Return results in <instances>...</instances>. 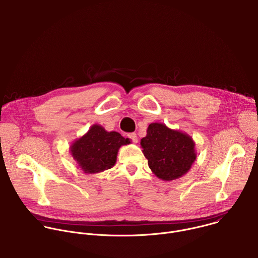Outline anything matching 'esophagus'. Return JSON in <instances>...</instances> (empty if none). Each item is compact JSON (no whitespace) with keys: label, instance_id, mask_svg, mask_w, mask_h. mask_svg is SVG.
I'll list each match as a JSON object with an SVG mask.
<instances>
[{"label":"esophagus","instance_id":"34e87169","mask_svg":"<svg viewBox=\"0 0 258 258\" xmlns=\"http://www.w3.org/2000/svg\"><path fill=\"white\" fill-rule=\"evenodd\" d=\"M127 137L133 141V143H135V144H137V143H138V137H137V134L132 133V134H128V135H127Z\"/></svg>","mask_w":258,"mask_h":258}]
</instances>
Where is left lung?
Returning a JSON list of instances; mask_svg holds the SVG:
<instances>
[{"instance_id":"left-lung-1","label":"left lung","mask_w":258,"mask_h":258,"mask_svg":"<svg viewBox=\"0 0 258 258\" xmlns=\"http://www.w3.org/2000/svg\"><path fill=\"white\" fill-rule=\"evenodd\" d=\"M141 146L152 172L164 181L185 175L197 159L192 138L161 122H153L148 126Z\"/></svg>"}]
</instances>
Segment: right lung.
<instances>
[{"label": "right lung", "mask_w": 258, "mask_h": 258, "mask_svg": "<svg viewBox=\"0 0 258 258\" xmlns=\"http://www.w3.org/2000/svg\"><path fill=\"white\" fill-rule=\"evenodd\" d=\"M130 143L131 140L124 139L119 133L107 132L100 124H93L72 143L70 153L85 173L95 174L112 168L119 148Z\"/></svg>", "instance_id": "obj_1"}]
</instances>
